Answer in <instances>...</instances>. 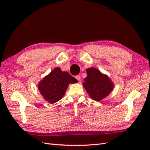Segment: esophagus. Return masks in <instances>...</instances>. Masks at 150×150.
Masks as SVG:
<instances>
[{
    "label": "esophagus",
    "mask_w": 150,
    "mask_h": 150,
    "mask_svg": "<svg viewBox=\"0 0 150 150\" xmlns=\"http://www.w3.org/2000/svg\"><path fill=\"white\" fill-rule=\"evenodd\" d=\"M76 79H77V80H78V81H80L81 80V76L80 75H77V76H76Z\"/></svg>",
    "instance_id": "34e87169"
}]
</instances>
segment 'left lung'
Listing matches in <instances>:
<instances>
[{
	"instance_id": "1",
	"label": "left lung",
	"mask_w": 150,
	"mask_h": 150,
	"mask_svg": "<svg viewBox=\"0 0 150 150\" xmlns=\"http://www.w3.org/2000/svg\"><path fill=\"white\" fill-rule=\"evenodd\" d=\"M86 72L88 76L83 84L90 98L99 101L108 96L114 88V84L109 77L94 67L88 68Z\"/></svg>"
}]
</instances>
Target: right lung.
Returning a JSON list of instances; mask_svg holds the SVG:
<instances>
[{
  "instance_id": "add662e5",
  "label": "right lung",
  "mask_w": 150,
  "mask_h": 150,
  "mask_svg": "<svg viewBox=\"0 0 150 150\" xmlns=\"http://www.w3.org/2000/svg\"><path fill=\"white\" fill-rule=\"evenodd\" d=\"M78 80L67 72L55 68L42 79L38 84V89L45 100L53 104L59 101L65 94L69 84L76 83Z\"/></svg>"
}]
</instances>
